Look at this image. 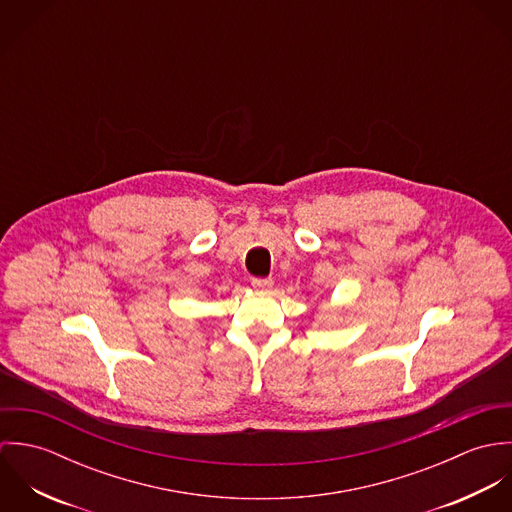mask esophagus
Instances as JSON below:
<instances>
[{
  "mask_svg": "<svg viewBox=\"0 0 512 512\" xmlns=\"http://www.w3.org/2000/svg\"><path fill=\"white\" fill-rule=\"evenodd\" d=\"M272 280L270 278H252V288L254 290H268V288H272Z\"/></svg>",
  "mask_w": 512,
  "mask_h": 512,
  "instance_id": "34e87169",
  "label": "esophagus"
}]
</instances>
